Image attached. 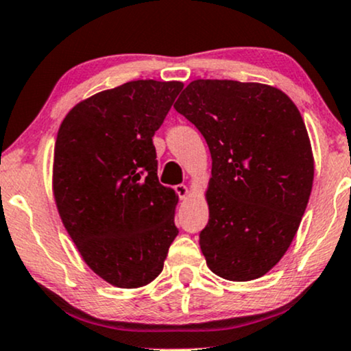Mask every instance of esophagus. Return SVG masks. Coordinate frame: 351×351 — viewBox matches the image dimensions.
<instances>
[{"instance_id":"esophagus-1","label":"esophagus","mask_w":351,"mask_h":351,"mask_svg":"<svg viewBox=\"0 0 351 351\" xmlns=\"http://www.w3.org/2000/svg\"><path fill=\"white\" fill-rule=\"evenodd\" d=\"M175 189H176V193H178L180 199H186L188 194H189V189H188L186 184H178V186H176Z\"/></svg>"}]
</instances>
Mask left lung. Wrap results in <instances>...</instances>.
Instances as JSON below:
<instances>
[{
    "label": "left lung",
    "mask_w": 351,
    "mask_h": 351,
    "mask_svg": "<svg viewBox=\"0 0 351 351\" xmlns=\"http://www.w3.org/2000/svg\"><path fill=\"white\" fill-rule=\"evenodd\" d=\"M175 109L213 158L199 234L206 263L229 281L263 276L289 248L311 196L314 155L301 112L278 88L234 80H194Z\"/></svg>",
    "instance_id": "left-lung-1"
}]
</instances>
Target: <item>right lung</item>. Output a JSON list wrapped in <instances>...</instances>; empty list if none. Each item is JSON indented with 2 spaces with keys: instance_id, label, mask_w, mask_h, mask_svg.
<instances>
[{
  "instance_id": "1",
  "label": "right lung",
  "mask_w": 351,
  "mask_h": 351,
  "mask_svg": "<svg viewBox=\"0 0 351 351\" xmlns=\"http://www.w3.org/2000/svg\"><path fill=\"white\" fill-rule=\"evenodd\" d=\"M181 90V82L124 83L80 101L58 129V214L84 263L116 288L154 281L178 235V194L158 183L152 137Z\"/></svg>"
}]
</instances>
